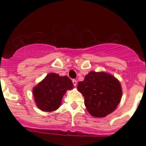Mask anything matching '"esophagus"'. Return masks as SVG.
<instances>
[{"instance_id":"esophagus-1","label":"esophagus","mask_w":146,"mask_h":146,"mask_svg":"<svg viewBox=\"0 0 146 146\" xmlns=\"http://www.w3.org/2000/svg\"><path fill=\"white\" fill-rule=\"evenodd\" d=\"M73 84L74 85V86H77V81L75 80H73Z\"/></svg>"}]
</instances>
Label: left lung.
I'll return each instance as SVG.
<instances>
[{
  "label": "left lung",
  "instance_id": "obj_1",
  "mask_svg": "<svg viewBox=\"0 0 146 146\" xmlns=\"http://www.w3.org/2000/svg\"><path fill=\"white\" fill-rule=\"evenodd\" d=\"M87 110L95 117H104L116 109L122 95L119 82L104 72L91 71L78 82Z\"/></svg>",
  "mask_w": 146,
  "mask_h": 146
}]
</instances>
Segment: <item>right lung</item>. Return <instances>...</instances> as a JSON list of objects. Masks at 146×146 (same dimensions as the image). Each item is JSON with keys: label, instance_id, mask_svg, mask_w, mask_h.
<instances>
[{"label": "right lung", "instance_id": "1", "mask_svg": "<svg viewBox=\"0 0 146 146\" xmlns=\"http://www.w3.org/2000/svg\"><path fill=\"white\" fill-rule=\"evenodd\" d=\"M73 82L67 76L49 73L33 90L35 102L41 110L52 112L61 104L63 95L67 90L73 88Z\"/></svg>", "mask_w": 146, "mask_h": 146}]
</instances>
